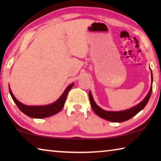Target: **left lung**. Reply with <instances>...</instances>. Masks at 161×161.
<instances>
[{"label":"left lung","mask_w":161,"mask_h":161,"mask_svg":"<svg viewBox=\"0 0 161 161\" xmlns=\"http://www.w3.org/2000/svg\"><path fill=\"white\" fill-rule=\"evenodd\" d=\"M151 81L153 82V75L151 72ZM152 92V84L151 86V89L148 92V94L146 97L142 102L138 103V105H136V107H133L130 109H128L126 111H107L102 109L100 107H98L96 104V103L94 102L92 97V95L91 92H89V101H90V103L92 106V108L94 113L97 114V116H99L101 118L103 119L107 120L109 121L113 122H123L125 121H127L130 119H131L133 116H135L136 114H137L140 111H141L143 108L146 107V105L148 103V100L151 97Z\"/></svg>","instance_id":"obj_1"}]
</instances>
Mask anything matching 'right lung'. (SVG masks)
<instances>
[{
	"mask_svg": "<svg viewBox=\"0 0 161 161\" xmlns=\"http://www.w3.org/2000/svg\"><path fill=\"white\" fill-rule=\"evenodd\" d=\"M74 84L75 83H72V84L68 86L63 92V94L61 95V97L55 102L52 103L50 105L40 106V107H32V106L24 105L15 99V97L13 96L11 90H10V87L9 92L10 95H11L13 100L14 101L15 104L17 105V107L22 112L25 114V115L31 117V118L42 119L54 115V114H58L62 110V108H63L64 105L65 101H66L68 92H69L71 88L74 85Z\"/></svg>",
	"mask_w": 161,
	"mask_h": 161,
	"instance_id": "right-lung-1",
	"label": "right lung"
}]
</instances>
